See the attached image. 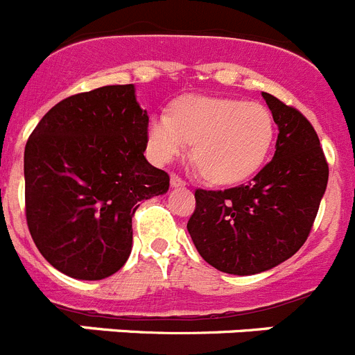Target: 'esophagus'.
Masks as SVG:
<instances>
[{
  "instance_id": "esophagus-1",
  "label": "esophagus",
  "mask_w": 355,
  "mask_h": 355,
  "mask_svg": "<svg viewBox=\"0 0 355 355\" xmlns=\"http://www.w3.org/2000/svg\"><path fill=\"white\" fill-rule=\"evenodd\" d=\"M171 184H172V187H184V184H187V181L181 180L178 174H172L171 175Z\"/></svg>"
}]
</instances>
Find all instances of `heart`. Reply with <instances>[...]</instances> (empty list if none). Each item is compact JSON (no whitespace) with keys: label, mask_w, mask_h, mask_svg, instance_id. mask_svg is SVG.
Masks as SVG:
<instances>
[{"label":"heart","mask_w":355,"mask_h":355,"mask_svg":"<svg viewBox=\"0 0 355 355\" xmlns=\"http://www.w3.org/2000/svg\"><path fill=\"white\" fill-rule=\"evenodd\" d=\"M274 135V117L261 103L184 96L174 103L171 115L150 117L147 150L156 163H168L193 142L192 155L206 180L233 184L261 167Z\"/></svg>","instance_id":"1"}]
</instances>
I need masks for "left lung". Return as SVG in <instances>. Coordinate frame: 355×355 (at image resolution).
I'll use <instances>...</instances> for the list:
<instances>
[{
	"label": "left lung",
	"instance_id": "obj_1",
	"mask_svg": "<svg viewBox=\"0 0 355 355\" xmlns=\"http://www.w3.org/2000/svg\"><path fill=\"white\" fill-rule=\"evenodd\" d=\"M263 97L279 128L274 158L245 184L197 188L187 224L202 259L225 274H259L291 258L327 188L329 165L311 122L272 94Z\"/></svg>",
	"mask_w": 355,
	"mask_h": 355
}]
</instances>
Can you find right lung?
<instances>
[{
	"label": "right lung",
	"mask_w": 355,
	"mask_h": 355,
	"mask_svg": "<svg viewBox=\"0 0 355 355\" xmlns=\"http://www.w3.org/2000/svg\"><path fill=\"white\" fill-rule=\"evenodd\" d=\"M149 115L133 85L56 103L24 147V206L37 249L56 270L99 281L128 261L131 218L171 178L144 156Z\"/></svg>",
	"instance_id": "right-lung-1"
}]
</instances>
